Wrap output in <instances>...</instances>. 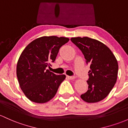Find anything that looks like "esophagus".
Here are the masks:
<instances>
[{"label": "esophagus", "instance_id": "esophagus-1", "mask_svg": "<svg viewBox=\"0 0 128 128\" xmlns=\"http://www.w3.org/2000/svg\"><path fill=\"white\" fill-rule=\"evenodd\" d=\"M66 78H68V79H71V80H73V79H75L74 76H66Z\"/></svg>", "mask_w": 128, "mask_h": 128}]
</instances>
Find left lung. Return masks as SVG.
Wrapping results in <instances>:
<instances>
[{"label":"left lung","instance_id":"obj_1","mask_svg":"<svg viewBox=\"0 0 128 128\" xmlns=\"http://www.w3.org/2000/svg\"><path fill=\"white\" fill-rule=\"evenodd\" d=\"M90 65L88 89L80 97L86 102H97L109 94L117 79V60L110 49L102 42L88 37L71 38Z\"/></svg>","mask_w":128,"mask_h":128}]
</instances>
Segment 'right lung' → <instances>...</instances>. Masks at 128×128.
I'll return each mask as SVG.
<instances>
[{
  "instance_id": "right-lung-1",
  "label": "right lung",
  "mask_w": 128,
  "mask_h": 128,
  "mask_svg": "<svg viewBox=\"0 0 128 128\" xmlns=\"http://www.w3.org/2000/svg\"><path fill=\"white\" fill-rule=\"evenodd\" d=\"M69 38L56 36H42L26 46L16 67L20 86L26 97L36 103H45L54 97L64 74L56 75L46 70L54 62L60 48Z\"/></svg>"
}]
</instances>
